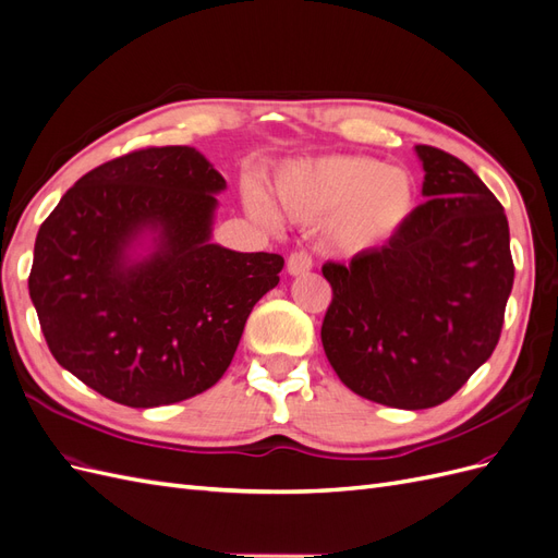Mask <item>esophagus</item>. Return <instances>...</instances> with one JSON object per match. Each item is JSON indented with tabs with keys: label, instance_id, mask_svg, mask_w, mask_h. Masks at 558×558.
I'll return each mask as SVG.
<instances>
[{
	"label": "esophagus",
	"instance_id": "obj_1",
	"mask_svg": "<svg viewBox=\"0 0 558 558\" xmlns=\"http://www.w3.org/2000/svg\"><path fill=\"white\" fill-rule=\"evenodd\" d=\"M312 256L305 251H295L289 256V260H286V269H289L291 277H300V275H307L312 269Z\"/></svg>",
	"mask_w": 558,
	"mask_h": 558
}]
</instances>
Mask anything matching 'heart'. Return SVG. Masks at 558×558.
<instances>
[{"label":"heart","mask_w":558,"mask_h":558,"mask_svg":"<svg viewBox=\"0 0 558 558\" xmlns=\"http://www.w3.org/2000/svg\"><path fill=\"white\" fill-rule=\"evenodd\" d=\"M246 209L269 221L272 209L293 223L324 221L332 253L361 256L391 242L416 207L414 179L375 158L330 156L283 165L272 183V207L256 191H244Z\"/></svg>","instance_id":"obj_1"}]
</instances>
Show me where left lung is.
<instances>
[{"instance_id": "1", "label": "left lung", "mask_w": 558, "mask_h": 558, "mask_svg": "<svg viewBox=\"0 0 558 558\" xmlns=\"http://www.w3.org/2000/svg\"><path fill=\"white\" fill-rule=\"evenodd\" d=\"M418 205L396 238L326 263L320 342L353 393L398 410L449 400L492 356L512 291L508 216L465 162L414 146Z\"/></svg>"}]
</instances>
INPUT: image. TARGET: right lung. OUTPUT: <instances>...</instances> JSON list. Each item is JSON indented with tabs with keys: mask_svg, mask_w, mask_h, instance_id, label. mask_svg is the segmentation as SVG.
I'll list each match as a JSON object with an SVG mask.
<instances>
[{
	"mask_svg": "<svg viewBox=\"0 0 558 558\" xmlns=\"http://www.w3.org/2000/svg\"><path fill=\"white\" fill-rule=\"evenodd\" d=\"M226 179L193 146L134 150L83 174L41 223L29 298L53 359L128 408L207 391L279 253L211 242Z\"/></svg>",
	"mask_w": 558,
	"mask_h": 558,
	"instance_id": "obj_1",
	"label": "right lung"
}]
</instances>
